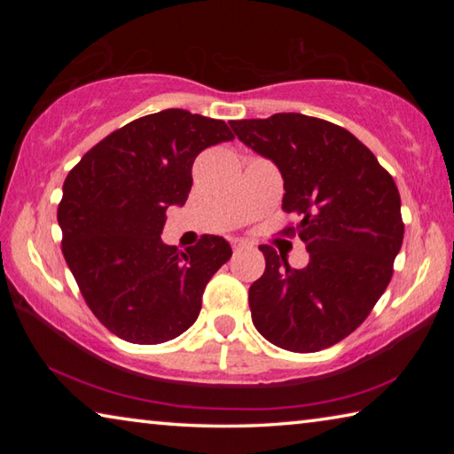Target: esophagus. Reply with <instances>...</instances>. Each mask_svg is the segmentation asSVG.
Returning a JSON list of instances; mask_svg holds the SVG:
<instances>
[{"instance_id":"1","label":"esophagus","mask_w":454,"mask_h":454,"mask_svg":"<svg viewBox=\"0 0 454 454\" xmlns=\"http://www.w3.org/2000/svg\"><path fill=\"white\" fill-rule=\"evenodd\" d=\"M232 248H234V252H242L246 248H250V244H246L242 240H236V242H232Z\"/></svg>"}]
</instances>
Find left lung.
I'll use <instances>...</instances> for the list:
<instances>
[{
	"instance_id": "left-lung-1",
	"label": "left lung",
	"mask_w": 454,
	"mask_h": 454,
	"mask_svg": "<svg viewBox=\"0 0 454 454\" xmlns=\"http://www.w3.org/2000/svg\"><path fill=\"white\" fill-rule=\"evenodd\" d=\"M238 140L282 174V210L310 260L288 266L260 246L266 270L248 290L252 322L268 342L292 352L333 347L363 325L387 290L403 246L396 184L348 129L304 114L230 121Z\"/></svg>"
}]
</instances>
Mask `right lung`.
Listing matches in <instances>:
<instances>
[{
	"mask_svg": "<svg viewBox=\"0 0 454 454\" xmlns=\"http://www.w3.org/2000/svg\"><path fill=\"white\" fill-rule=\"evenodd\" d=\"M230 140L222 120L172 107L112 132L67 174L61 252L90 310L121 340L160 344L186 333L206 284L232 256L222 236L184 252L160 236L166 210L188 200L198 153Z\"/></svg>",
	"mask_w": 454,
	"mask_h": 454,
	"instance_id": "add662e5",
	"label": "right lung"
}]
</instances>
